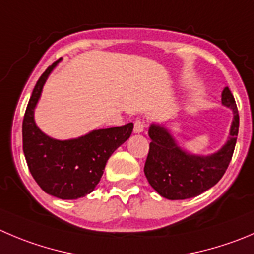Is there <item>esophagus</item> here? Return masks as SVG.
Here are the masks:
<instances>
[{"instance_id": "esophagus-1", "label": "esophagus", "mask_w": 254, "mask_h": 254, "mask_svg": "<svg viewBox=\"0 0 254 254\" xmlns=\"http://www.w3.org/2000/svg\"><path fill=\"white\" fill-rule=\"evenodd\" d=\"M143 129H144V121L141 120V118L134 121V127H133L134 133H141Z\"/></svg>"}]
</instances>
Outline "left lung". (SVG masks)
Masks as SVG:
<instances>
[{"label":"left lung","instance_id":"obj_1","mask_svg":"<svg viewBox=\"0 0 254 254\" xmlns=\"http://www.w3.org/2000/svg\"><path fill=\"white\" fill-rule=\"evenodd\" d=\"M222 103L233 111L227 143L211 156H194L176 144L170 132L158 125H151L148 156L144 175L149 185L167 199H186L206 192L213 187L228 168L237 142L240 116L237 105L228 87L222 92Z\"/></svg>","mask_w":254,"mask_h":254}]
</instances>
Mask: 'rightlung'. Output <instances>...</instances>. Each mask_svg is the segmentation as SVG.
Segmentation results:
<instances>
[{"mask_svg": "<svg viewBox=\"0 0 254 254\" xmlns=\"http://www.w3.org/2000/svg\"><path fill=\"white\" fill-rule=\"evenodd\" d=\"M57 62L38 78L28 101L22 122L23 153L31 175L46 193L61 199H77L95 190L111 154L131 136L133 123L97 129L68 141L42 133L33 120V110Z\"/></svg>", "mask_w": 254, "mask_h": 254, "instance_id": "obj_1", "label": "right lung"}]
</instances>
